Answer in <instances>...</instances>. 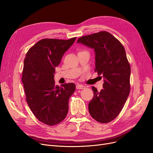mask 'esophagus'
Instances as JSON below:
<instances>
[{"mask_svg":"<svg viewBox=\"0 0 153 153\" xmlns=\"http://www.w3.org/2000/svg\"><path fill=\"white\" fill-rule=\"evenodd\" d=\"M85 88H86V86L84 85H82V84H76V89H83Z\"/></svg>","mask_w":153,"mask_h":153,"instance_id":"obj_1","label":"esophagus"}]
</instances>
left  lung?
<instances>
[{
	"mask_svg": "<svg viewBox=\"0 0 153 153\" xmlns=\"http://www.w3.org/2000/svg\"><path fill=\"white\" fill-rule=\"evenodd\" d=\"M77 43L94 49L95 69L103 77V89L94 86V97L88 105L91 116L100 123L111 122L119 115L130 93L131 66L126 50L111 34L100 31L84 36Z\"/></svg>",
	"mask_w": 153,
	"mask_h": 153,
	"instance_id": "8db88e82",
	"label": "left lung"
}]
</instances>
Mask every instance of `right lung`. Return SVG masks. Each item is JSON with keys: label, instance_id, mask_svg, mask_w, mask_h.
Listing matches in <instances>:
<instances>
[{"label": "right lung", "instance_id": "right-lung-1", "mask_svg": "<svg viewBox=\"0 0 153 153\" xmlns=\"http://www.w3.org/2000/svg\"><path fill=\"white\" fill-rule=\"evenodd\" d=\"M76 39H43L26 55L22 82L26 101L37 119L48 126L58 124L65 118L69 98L76 89L74 83L59 87L53 79L55 68Z\"/></svg>", "mask_w": 153, "mask_h": 153}]
</instances>
